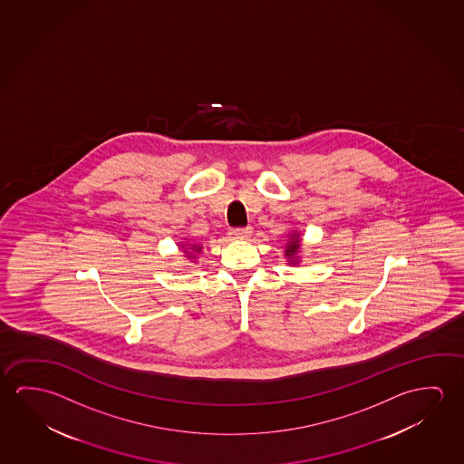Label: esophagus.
Instances as JSON below:
<instances>
[{"label": "esophagus", "instance_id": "obj_1", "mask_svg": "<svg viewBox=\"0 0 464 464\" xmlns=\"http://www.w3.org/2000/svg\"><path fill=\"white\" fill-rule=\"evenodd\" d=\"M251 227H243V228H232L230 232H228V236L232 240H248L251 237Z\"/></svg>", "mask_w": 464, "mask_h": 464}]
</instances>
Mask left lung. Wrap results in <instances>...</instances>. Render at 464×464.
<instances>
[{"label":"left lung","mask_w":464,"mask_h":464,"mask_svg":"<svg viewBox=\"0 0 464 464\" xmlns=\"http://www.w3.org/2000/svg\"><path fill=\"white\" fill-rule=\"evenodd\" d=\"M300 251H302V238H300V232L294 230L292 234H288L287 245L284 250V256L287 259L288 266L300 265Z\"/></svg>","instance_id":"8db88e82"}]
</instances>
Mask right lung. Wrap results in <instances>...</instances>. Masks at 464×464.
<instances>
[{"label": "right lung", "mask_w": 464, "mask_h": 464, "mask_svg": "<svg viewBox=\"0 0 464 464\" xmlns=\"http://www.w3.org/2000/svg\"><path fill=\"white\" fill-rule=\"evenodd\" d=\"M179 246L184 250L185 255H187V259L191 261V263H195L197 261V256H198L201 250H203V246L199 245V243H193L190 240H187V242L179 243Z\"/></svg>", "instance_id": "obj_1"}]
</instances>
